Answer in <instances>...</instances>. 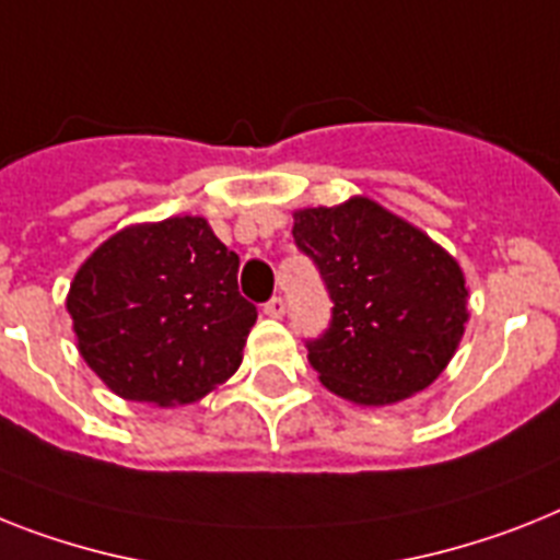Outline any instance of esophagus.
<instances>
[{
	"label": "esophagus",
	"instance_id": "34e87169",
	"mask_svg": "<svg viewBox=\"0 0 560 560\" xmlns=\"http://www.w3.org/2000/svg\"><path fill=\"white\" fill-rule=\"evenodd\" d=\"M262 314H266V317H275V320H280V317L285 314V300L283 298H271L269 303L262 306Z\"/></svg>",
	"mask_w": 560,
	"mask_h": 560
}]
</instances>
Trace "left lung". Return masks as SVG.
Segmentation results:
<instances>
[{
  "label": "left lung",
  "mask_w": 560,
  "mask_h": 560,
  "mask_svg": "<svg viewBox=\"0 0 560 560\" xmlns=\"http://www.w3.org/2000/svg\"><path fill=\"white\" fill-rule=\"evenodd\" d=\"M291 234L335 303L329 331L308 340L323 386L358 406L400 404L432 386L469 320L455 257L369 197L300 208Z\"/></svg>",
  "instance_id": "left-lung-1"
}]
</instances>
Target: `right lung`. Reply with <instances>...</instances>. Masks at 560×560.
Returning <instances> with one entry per match:
<instances>
[{
	"label": "right lung",
	"instance_id": "add662e5",
	"mask_svg": "<svg viewBox=\"0 0 560 560\" xmlns=\"http://www.w3.org/2000/svg\"><path fill=\"white\" fill-rule=\"evenodd\" d=\"M237 269L240 257L206 217L125 225L68 289L82 360L125 400H200L237 372L257 320L237 291Z\"/></svg>",
	"mask_w": 560,
	"mask_h": 560
}]
</instances>
